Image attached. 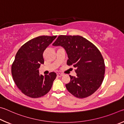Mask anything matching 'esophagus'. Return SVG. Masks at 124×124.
<instances>
[{"label": "esophagus", "instance_id": "esophagus-1", "mask_svg": "<svg viewBox=\"0 0 124 124\" xmlns=\"http://www.w3.org/2000/svg\"><path fill=\"white\" fill-rule=\"evenodd\" d=\"M56 75H57V76L59 77H62V76H63V75H62V73H58Z\"/></svg>", "mask_w": 124, "mask_h": 124}]
</instances>
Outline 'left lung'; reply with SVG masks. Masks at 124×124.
<instances>
[{"instance_id":"8db88e82","label":"left lung","mask_w":124,"mask_h":124,"mask_svg":"<svg viewBox=\"0 0 124 124\" xmlns=\"http://www.w3.org/2000/svg\"><path fill=\"white\" fill-rule=\"evenodd\" d=\"M64 48L68 56V65L76 68V77L70 75L66 88L78 98H85L94 93L103 81L105 65L100 52L92 42L81 36L60 35L53 43Z\"/></svg>"}]
</instances>
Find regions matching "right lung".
I'll return each instance as SVG.
<instances>
[{
    "label": "right lung",
    "instance_id": "add662e5",
    "mask_svg": "<svg viewBox=\"0 0 124 124\" xmlns=\"http://www.w3.org/2000/svg\"><path fill=\"white\" fill-rule=\"evenodd\" d=\"M57 36H40L24 44L17 52L11 71L15 84L24 94L32 98L44 96L49 92L56 74L39 73L44 64L43 52Z\"/></svg>",
    "mask_w": 124,
    "mask_h": 124
}]
</instances>
